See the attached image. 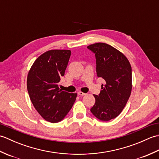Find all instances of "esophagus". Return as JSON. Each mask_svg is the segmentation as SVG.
Here are the masks:
<instances>
[{
  "mask_svg": "<svg viewBox=\"0 0 159 159\" xmlns=\"http://www.w3.org/2000/svg\"><path fill=\"white\" fill-rule=\"evenodd\" d=\"M78 94H79V96H85L86 95V93H83V92H78Z\"/></svg>",
  "mask_w": 159,
  "mask_h": 159,
  "instance_id": "esophagus-1",
  "label": "esophagus"
}]
</instances>
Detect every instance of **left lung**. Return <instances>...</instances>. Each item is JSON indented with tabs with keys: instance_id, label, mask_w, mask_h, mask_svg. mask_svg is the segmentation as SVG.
<instances>
[{
	"instance_id": "left-lung-1",
	"label": "left lung",
	"mask_w": 159,
	"mask_h": 159,
	"mask_svg": "<svg viewBox=\"0 0 159 159\" xmlns=\"http://www.w3.org/2000/svg\"><path fill=\"white\" fill-rule=\"evenodd\" d=\"M95 54L98 77L105 80L91 112L98 119L109 121L117 117L126 106L132 90V68L123 53L105 43L87 46Z\"/></svg>"
}]
</instances>
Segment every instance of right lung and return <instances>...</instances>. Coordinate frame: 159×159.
I'll return each mask as SVG.
<instances>
[{
  "label": "right lung",
  "mask_w": 159,
  "mask_h": 159,
  "mask_svg": "<svg viewBox=\"0 0 159 159\" xmlns=\"http://www.w3.org/2000/svg\"><path fill=\"white\" fill-rule=\"evenodd\" d=\"M71 51L50 50L33 63L27 76V90L35 109L45 120L61 121L75 102L77 93L59 89L58 83L65 74Z\"/></svg>",
  "instance_id": "add662e5"
}]
</instances>
